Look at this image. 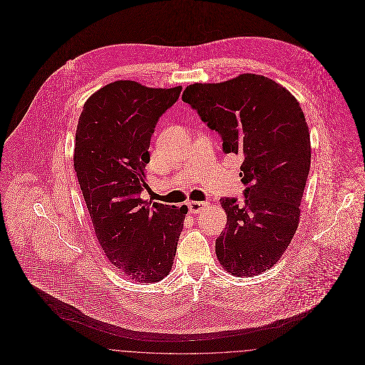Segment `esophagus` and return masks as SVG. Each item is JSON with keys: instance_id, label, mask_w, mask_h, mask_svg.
Returning <instances> with one entry per match:
<instances>
[{"instance_id": "esophagus-1", "label": "esophagus", "mask_w": 365, "mask_h": 365, "mask_svg": "<svg viewBox=\"0 0 365 365\" xmlns=\"http://www.w3.org/2000/svg\"><path fill=\"white\" fill-rule=\"evenodd\" d=\"M205 207H208V202H200V201H190L188 202V209L192 213H195V212H198V210H201Z\"/></svg>"}]
</instances>
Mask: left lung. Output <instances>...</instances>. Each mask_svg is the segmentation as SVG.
Instances as JSON below:
<instances>
[{
  "instance_id": "obj_1",
  "label": "left lung",
  "mask_w": 365,
  "mask_h": 365,
  "mask_svg": "<svg viewBox=\"0 0 365 365\" xmlns=\"http://www.w3.org/2000/svg\"><path fill=\"white\" fill-rule=\"evenodd\" d=\"M182 101L219 133L222 149L242 155L245 200L220 198L227 213L216 257L237 277L269 269L289 246L311 167V138L295 97L257 74L188 86Z\"/></svg>"
}]
</instances>
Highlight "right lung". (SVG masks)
Masks as SVG:
<instances>
[{
  "mask_svg": "<svg viewBox=\"0 0 365 365\" xmlns=\"http://www.w3.org/2000/svg\"><path fill=\"white\" fill-rule=\"evenodd\" d=\"M181 90L110 83L87 100L76 130L74 168L97 239L108 260L138 282L168 275L188 212L142 198L150 190V139Z\"/></svg>",
  "mask_w": 365,
  "mask_h": 365,
  "instance_id": "obj_1",
  "label": "right lung"
}]
</instances>
